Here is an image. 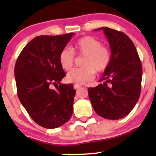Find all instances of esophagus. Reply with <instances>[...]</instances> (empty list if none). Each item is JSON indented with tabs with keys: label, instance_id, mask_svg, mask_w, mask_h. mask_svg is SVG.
<instances>
[{
	"label": "esophagus",
	"instance_id": "obj_1",
	"mask_svg": "<svg viewBox=\"0 0 156 156\" xmlns=\"http://www.w3.org/2000/svg\"><path fill=\"white\" fill-rule=\"evenodd\" d=\"M81 84H74V88H75V90H78V89H79L80 87H81Z\"/></svg>",
	"mask_w": 156,
	"mask_h": 156
}]
</instances>
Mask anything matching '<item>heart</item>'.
Returning <instances> with one entry per match:
<instances>
[{"mask_svg":"<svg viewBox=\"0 0 156 156\" xmlns=\"http://www.w3.org/2000/svg\"><path fill=\"white\" fill-rule=\"evenodd\" d=\"M72 49L65 48L60 51L59 62L64 70L72 68L75 62V53L84 56L83 68L75 69L67 74L66 80L70 83L81 84L94 79L95 72H105L112 59L111 50L102 42L92 36H84L78 39Z\"/></svg>","mask_w":156,"mask_h":156,"instance_id":"1","label":"heart"}]
</instances>
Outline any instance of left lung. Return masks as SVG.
Here are the masks:
<instances>
[{
  "instance_id": "obj_1",
  "label": "left lung",
  "mask_w": 156,
  "mask_h": 156,
  "mask_svg": "<svg viewBox=\"0 0 156 156\" xmlns=\"http://www.w3.org/2000/svg\"><path fill=\"white\" fill-rule=\"evenodd\" d=\"M103 30L109 43V66L95 87L88 88L94 111L106 119L118 120L127 115L139 100L143 69L136 49L130 37L122 31L107 27Z\"/></svg>"
}]
</instances>
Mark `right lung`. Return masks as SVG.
Here are the masks:
<instances>
[{
  "label": "right lung",
  "instance_id": "1",
  "mask_svg": "<svg viewBox=\"0 0 156 156\" xmlns=\"http://www.w3.org/2000/svg\"><path fill=\"white\" fill-rule=\"evenodd\" d=\"M73 34L35 37L16 62L19 99L30 117L45 128L61 126L72 117L76 91L72 84H60L66 74L59 64V55ZM51 84L59 85L52 90Z\"/></svg>",
  "mask_w": 156,
  "mask_h": 156
}]
</instances>
